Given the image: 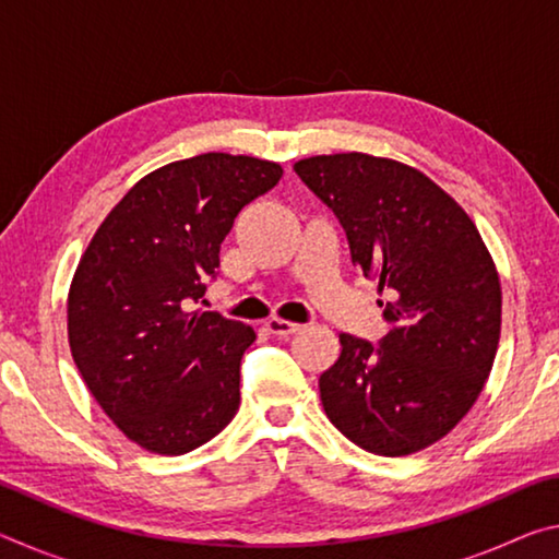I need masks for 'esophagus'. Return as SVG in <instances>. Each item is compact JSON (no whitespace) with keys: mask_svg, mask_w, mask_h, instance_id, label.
<instances>
[{"mask_svg":"<svg viewBox=\"0 0 559 559\" xmlns=\"http://www.w3.org/2000/svg\"><path fill=\"white\" fill-rule=\"evenodd\" d=\"M266 328H269V333H273L276 337H290V335L300 333L298 323H290V320H281V318L266 320Z\"/></svg>","mask_w":559,"mask_h":559,"instance_id":"1","label":"esophagus"}]
</instances>
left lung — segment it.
I'll return each instance as SVG.
<instances>
[{
  "label": "left lung",
  "instance_id": "left-lung-1",
  "mask_svg": "<svg viewBox=\"0 0 559 559\" xmlns=\"http://www.w3.org/2000/svg\"><path fill=\"white\" fill-rule=\"evenodd\" d=\"M293 169L343 224L390 323L380 345L340 333V357L318 380L328 419L377 456L427 449L471 412L493 367L496 263L471 216L419 169L365 153Z\"/></svg>",
  "mask_w": 559,
  "mask_h": 559
}]
</instances>
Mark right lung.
<instances>
[{"label":"right lung","mask_w":559,"mask_h":559,"mask_svg":"<svg viewBox=\"0 0 559 559\" xmlns=\"http://www.w3.org/2000/svg\"><path fill=\"white\" fill-rule=\"evenodd\" d=\"M283 167L204 153L145 175L112 206L69 288V345L93 400L130 441L182 456L239 409V365L257 333L192 310L219 246Z\"/></svg>","instance_id":"add662e5"}]
</instances>
